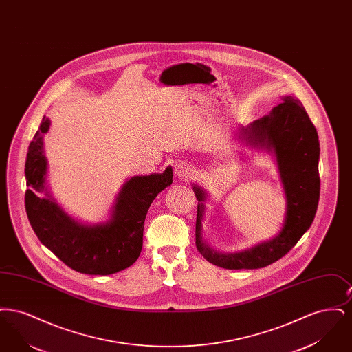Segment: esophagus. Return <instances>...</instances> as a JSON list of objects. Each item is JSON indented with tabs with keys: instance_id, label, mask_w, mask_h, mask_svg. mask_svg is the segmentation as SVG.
Wrapping results in <instances>:
<instances>
[{
	"instance_id": "obj_1",
	"label": "esophagus",
	"mask_w": 352,
	"mask_h": 352,
	"mask_svg": "<svg viewBox=\"0 0 352 352\" xmlns=\"http://www.w3.org/2000/svg\"><path fill=\"white\" fill-rule=\"evenodd\" d=\"M174 174L179 179H187L190 177V174H191V168L186 162H178L174 166Z\"/></svg>"
}]
</instances>
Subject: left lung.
Here are the masks:
<instances>
[{
  "label": "left lung",
  "mask_w": 352,
  "mask_h": 352,
  "mask_svg": "<svg viewBox=\"0 0 352 352\" xmlns=\"http://www.w3.org/2000/svg\"><path fill=\"white\" fill-rule=\"evenodd\" d=\"M239 138L252 148L272 151L276 157L286 198L284 224L278 234L245 251L221 253L203 241L206 191L194 184L198 199L195 244L201 256L224 269H258L273 264L290 251L305 234L317 212L319 201V140L316 126L301 101L284 96L264 118L241 126Z\"/></svg>",
  "instance_id": "8db88e82"
}]
</instances>
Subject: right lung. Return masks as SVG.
<instances>
[{"mask_svg": "<svg viewBox=\"0 0 352 352\" xmlns=\"http://www.w3.org/2000/svg\"><path fill=\"white\" fill-rule=\"evenodd\" d=\"M49 129L50 120L43 116L25 164L29 187L25 206L34 232L43 245L76 272L107 276L131 267L142 250L144 223L151 201L173 184V168L168 166L162 174L132 177L122 184L108 221L82 224L68 217L47 191L43 134ZM35 190H45L47 197L39 199Z\"/></svg>", "mask_w": 352, "mask_h": 352, "instance_id": "add662e5", "label": "right lung"}]
</instances>
